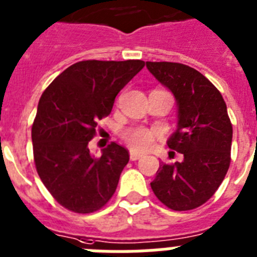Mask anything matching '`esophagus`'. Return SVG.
<instances>
[{
	"label": "esophagus",
	"instance_id": "34e87169",
	"mask_svg": "<svg viewBox=\"0 0 257 257\" xmlns=\"http://www.w3.org/2000/svg\"><path fill=\"white\" fill-rule=\"evenodd\" d=\"M141 158H143V155L139 154V152H137V151H133V150H131V151H130V159H131V160H133V162H135V160H139V159H141Z\"/></svg>",
	"mask_w": 257,
	"mask_h": 257
}]
</instances>
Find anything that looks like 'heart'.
Masks as SVG:
<instances>
[{
    "mask_svg": "<svg viewBox=\"0 0 257 257\" xmlns=\"http://www.w3.org/2000/svg\"><path fill=\"white\" fill-rule=\"evenodd\" d=\"M159 131L147 127H131L123 131L122 138L131 148L138 151H146L154 146L155 141L159 138Z\"/></svg>",
    "mask_w": 257,
    "mask_h": 257,
    "instance_id": "obj_1",
    "label": "heart"
}]
</instances>
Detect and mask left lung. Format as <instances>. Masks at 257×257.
<instances>
[{
  "instance_id": "left-lung-1",
  "label": "left lung",
  "mask_w": 257,
  "mask_h": 257,
  "mask_svg": "<svg viewBox=\"0 0 257 257\" xmlns=\"http://www.w3.org/2000/svg\"><path fill=\"white\" fill-rule=\"evenodd\" d=\"M146 65L175 95L177 130L167 144L184 155L182 162L160 164L151 188L169 209H196L213 197L230 167L232 124L227 106L219 90L194 68L168 61Z\"/></svg>"
}]
</instances>
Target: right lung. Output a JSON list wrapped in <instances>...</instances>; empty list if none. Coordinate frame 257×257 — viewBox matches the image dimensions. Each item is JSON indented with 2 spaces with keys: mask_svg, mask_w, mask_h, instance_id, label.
Here are the masks:
<instances>
[{
  "mask_svg": "<svg viewBox=\"0 0 257 257\" xmlns=\"http://www.w3.org/2000/svg\"><path fill=\"white\" fill-rule=\"evenodd\" d=\"M144 67L142 60L78 61L51 82L31 128L34 162L55 200L80 214L97 211L113 197L128 151L116 143L90 155L97 122L111 113L116 94Z\"/></svg>",
  "mask_w": 257,
  "mask_h": 257,
  "instance_id": "obj_1",
  "label": "right lung"
}]
</instances>
